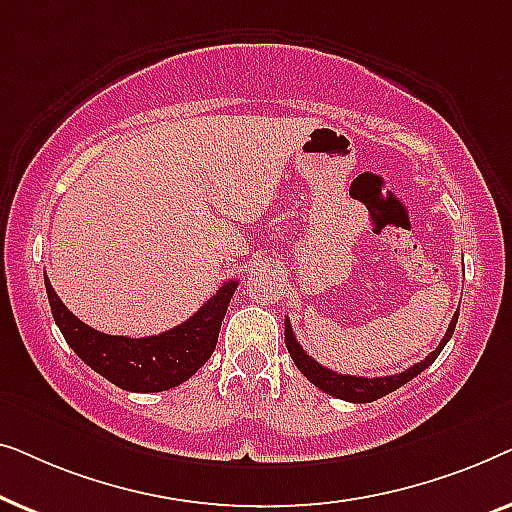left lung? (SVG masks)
Here are the masks:
<instances>
[{
    "label": "left lung",
    "instance_id": "1",
    "mask_svg": "<svg viewBox=\"0 0 512 512\" xmlns=\"http://www.w3.org/2000/svg\"><path fill=\"white\" fill-rule=\"evenodd\" d=\"M457 319H459V310L454 312V317L450 321V326H447V333L443 335V340H440V345L433 349V352L426 356L424 361L415 363V366L403 370V373L387 375V377L342 375V373H335V370H331V368L321 366V363L314 361L312 356L298 345V340H296V335H293V328H291L289 319L284 321V338H286V349H289V354H291L293 363H296V368L307 377V380L314 384V387H319L321 391H326V394H331L335 398H342V401L370 403V401H377V398L391 394V391H396L398 387H403L405 382H410L412 377H417L424 368H429L431 363L438 359V354L443 352L447 340L452 338L454 326H457Z\"/></svg>",
    "mask_w": 512,
    "mask_h": 512
}]
</instances>
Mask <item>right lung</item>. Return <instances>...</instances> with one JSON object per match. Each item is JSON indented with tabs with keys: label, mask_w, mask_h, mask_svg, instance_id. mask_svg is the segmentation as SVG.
Instances as JSON below:
<instances>
[{
	"label": "right lung",
	"mask_w": 512,
	"mask_h": 512,
	"mask_svg": "<svg viewBox=\"0 0 512 512\" xmlns=\"http://www.w3.org/2000/svg\"><path fill=\"white\" fill-rule=\"evenodd\" d=\"M44 282L55 324L76 356L111 384L137 394L179 387L205 366L219 340L230 298L237 289L235 279H230L191 319L170 331L149 338H123L83 324L58 298L48 277H44Z\"/></svg>",
	"instance_id": "obj_1"
}]
</instances>
